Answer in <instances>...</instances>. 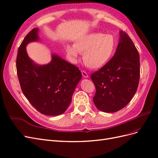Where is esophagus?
Listing matches in <instances>:
<instances>
[{
    "label": "esophagus",
    "mask_w": 158,
    "mask_h": 158,
    "mask_svg": "<svg viewBox=\"0 0 158 158\" xmlns=\"http://www.w3.org/2000/svg\"><path fill=\"white\" fill-rule=\"evenodd\" d=\"M82 74L84 78H88V74H87L86 72H85L84 70H82Z\"/></svg>",
    "instance_id": "1"
}]
</instances>
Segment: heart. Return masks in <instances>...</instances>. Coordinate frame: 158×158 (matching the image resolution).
<instances>
[{"mask_svg":"<svg viewBox=\"0 0 158 158\" xmlns=\"http://www.w3.org/2000/svg\"><path fill=\"white\" fill-rule=\"evenodd\" d=\"M116 49V41L113 35L91 33L80 37L74 45L68 44L66 51L73 60L78 52L83 54V62L88 68L98 69L111 59Z\"/></svg>","mask_w":158,"mask_h":158,"instance_id":"b5f03b06","label":"heart"}]
</instances>
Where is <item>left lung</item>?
Here are the masks:
<instances>
[{
	"instance_id": "obj_1",
	"label": "left lung",
	"mask_w": 158,
	"mask_h": 158,
	"mask_svg": "<svg viewBox=\"0 0 158 158\" xmlns=\"http://www.w3.org/2000/svg\"><path fill=\"white\" fill-rule=\"evenodd\" d=\"M120 38L113 58L91 79L96 88L95 106L106 113L125 107L135 94L140 78V56L132 41L120 31Z\"/></svg>"
}]
</instances>
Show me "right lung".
<instances>
[{"instance_id":"1","label":"right lung","mask_w":158,"mask_h":158,"mask_svg":"<svg viewBox=\"0 0 158 158\" xmlns=\"http://www.w3.org/2000/svg\"><path fill=\"white\" fill-rule=\"evenodd\" d=\"M39 29H33L18 49L16 70L23 94L41 113L49 116L63 114L71 103L76 85L82 78L76 66L52 53L49 63L40 65L27 55L28 44L40 40Z\"/></svg>"}]
</instances>
